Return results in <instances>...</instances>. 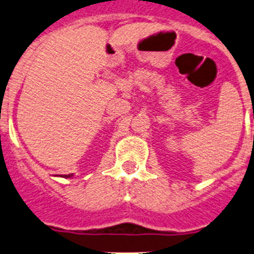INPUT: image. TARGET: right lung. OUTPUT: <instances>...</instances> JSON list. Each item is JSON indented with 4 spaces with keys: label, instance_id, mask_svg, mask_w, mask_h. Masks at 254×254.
Listing matches in <instances>:
<instances>
[{
    "label": "right lung",
    "instance_id": "right-lung-1",
    "mask_svg": "<svg viewBox=\"0 0 254 254\" xmlns=\"http://www.w3.org/2000/svg\"><path fill=\"white\" fill-rule=\"evenodd\" d=\"M63 178H71L72 174H67V175H62Z\"/></svg>",
    "mask_w": 254,
    "mask_h": 254
}]
</instances>
